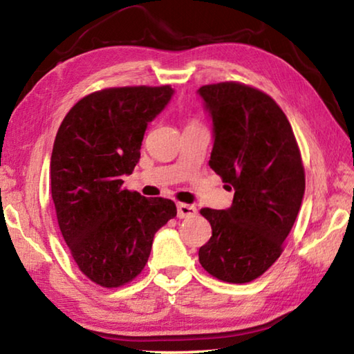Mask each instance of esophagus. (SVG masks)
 I'll list each match as a JSON object with an SVG mask.
<instances>
[{
	"mask_svg": "<svg viewBox=\"0 0 354 354\" xmlns=\"http://www.w3.org/2000/svg\"><path fill=\"white\" fill-rule=\"evenodd\" d=\"M198 212V209H196L194 205H185V203H178V217L179 218H189V217H194Z\"/></svg>",
	"mask_w": 354,
	"mask_h": 354,
	"instance_id": "esophagus-1",
	"label": "esophagus"
}]
</instances>
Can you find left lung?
I'll return each instance as SVG.
<instances>
[{
    "instance_id": "left-lung-1",
    "label": "left lung",
    "mask_w": 354,
    "mask_h": 354,
    "mask_svg": "<svg viewBox=\"0 0 354 354\" xmlns=\"http://www.w3.org/2000/svg\"><path fill=\"white\" fill-rule=\"evenodd\" d=\"M214 124L209 165L234 189L226 211L203 207L212 236L198 251L205 270L232 284L250 283L284 250L304 195V167L283 109L247 84L200 87Z\"/></svg>"
}]
</instances>
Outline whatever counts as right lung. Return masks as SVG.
<instances>
[{"label": "right lung", "mask_w": 354, "mask_h": 354, "mask_svg": "<svg viewBox=\"0 0 354 354\" xmlns=\"http://www.w3.org/2000/svg\"><path fill=\"white\" fill-rule=\"evenodd\" d=\"M173 95L170 86L111 87L81 98L62 120L51 153V196L76 266L106 289L145 267L154 234L176 206L123 187L148 123Z\"/></svg>", "instance_id": "obj_1"}]
</instances>
